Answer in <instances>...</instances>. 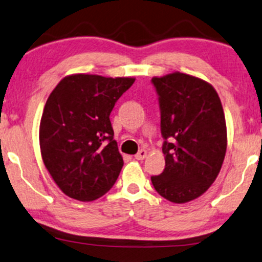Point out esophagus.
Here are the masks:
<instances>
[{
	"instance_id": "1",
	"label": "esophagus",
	"mask_w": 262,
	"mask_h": 262,
	"mask_svg": "<svg viewBox=\"0 0 262 262\" xmlns=\"http://www.w3.org/2000/svg\"><path fill=\"white\" fill-rule=\"evenodd\" d=\"M146 155H147V152H146V150H140L139 152L137 154V155H135L134 157L137 160H144L145 157H146Z\"/></svg>"
}]
</instances>
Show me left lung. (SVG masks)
<instances>
[{
    "instance_id": "obj_1",
    "label": "left lung",
    "mask_w": 262,
    "mask_h": 262,
    "mask_svg": "<svg viewBox=\"0 0 262 262\" xmlns=\"http://www.w3.org/2000/svg\"><path fill=\"white\" fill-rule=\"evenodd\" d=\"M161 112L166 166L152 176L155 190L172 203L196 199L215 182L225 160L227 128L212 85L184 73L152 78Z\"/></svg>"
}]
</instances>
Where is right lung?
Masks as SVG:
<instances>
[{"label":"right lung","mask_w":262,"mask_h":262,"mask_svg":"<svg viewBox=\"0 0 262 262\" xmlns=\"http://www.w3.org/2000/svg\"><path fill=\"white\" fill-rule=\"evenodd\" d=\"M134 80L69 75L47 99L40 122L41 155L53 181L69 198L96 200L117 181L123 159L110 115Z\"/></svg>","instance_id":"obj_1"}]
</instances>
